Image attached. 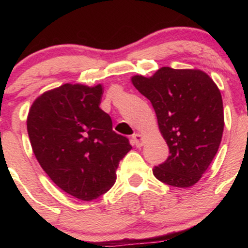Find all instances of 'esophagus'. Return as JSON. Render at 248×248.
Masks as SVG:
<instances>
[{
    "instance_id": "obj_1",
    "label": "esophagus",
    "mask_w": 248,
    "mask_h": 248,
    "mask_svg": "<svg viewBox=\"0 0 248 248\" xmlns=\"http://www.w3.org/2000/svg\"><path fill=\"white\" fill-rule=\"evenodd\" d=\"M142 140H144V138H142V136L140 133H134L133 137H132V141H133V144L137 147L142 146Z\"/></svg>"
}]
</instances>
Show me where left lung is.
I'll return each instance as SVG.
<instances>
[{
    "mask_svg": "<svg viewBox=\"0 0 248 248\" xmlns=\"http://www.w3.org/2000/svg\"><path fill=\"white\" fill-rule=\"evenodd\" d=\"M134 87L151 102L169 147L154 175L174 187H191L206 171L222 140L223 102L218 87L199 69L162 67L152 77L134 76Z\"/></svg>",
    "mask_w": 248,
    "mask_h": 248,
    "instance_id": "1",
    "label": "left lung"
}]
</instances>
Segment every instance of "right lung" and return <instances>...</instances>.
Here are the masks:
<instances>
[{
	"label": "right lung",
	"instance_id": "obj_1",
	"mask_svg": "<svg viewBox=\"0 0 248 248\" xmlns=\"http://www.w3.org/2000/svg\"><path fill=\"white\" fill-rule=\"evenodd\" d=\"M102 94V85L64 84L39 96L27 116L32 150L43 170L84 202L114 186L120 161L132 149L99 108Z\"/></svg>",
	"mask_w": 248,
	"mask_h": 248
}]
</instances>
